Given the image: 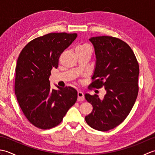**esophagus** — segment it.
<instances>
[{"label":"esophagus","instance_id":"1","mask_svg":"<svg viewBox=\"0 0 155 155\" xmlns=\"http://www.w3.org/2000/svg\"><path fill=\"white\" fill-rule=\"evenodd\" d=\"M78 98L77 99L78 101H83L84 100V94L83 92H81V91H78Z\"/></svg>","mask_w":155,"mask_h":155}]
</instances>
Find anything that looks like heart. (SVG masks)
<instances>
[{"mask_svg": "<svg viewBox=\"0 0 155 155\" xmlns=\"http://www.w3.org/2000/svg\"><path fill=\"white\" fill-rule=\"evenodd\" d=\"M78 48H88V49H91V47L87 45H81V46H78Z\"/></svg>", "mask_w": 155, "mask_h": 155, "instance_id": "obj_1", "label": "heart"}]
</instances>
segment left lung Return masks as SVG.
<instances>
[{"instance_id": "8db88e82", "label": "left lung", "mask_w": 155, "mask_h": 155, "mask_svg": "<svg viewBox=\"0 0 155 155\" xmlns=\"http://www.w3.org/2000/svg\"><path fill=\"white\" fill-rule=\"evenodd\" d=\"M96 62L91 87H104L103 99L98 95L84 94L93 105V112L85 117L94 129L107 131L123 123L137 98L139 67L135 55L126 42L119 38L102 36L89 38Z\"/></svg>"}]
</instances>
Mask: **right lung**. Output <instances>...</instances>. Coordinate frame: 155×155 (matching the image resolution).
I'll list each match as a JSON object with an SVG mask.
<instances>
[{
	"instance_id": "obj_1",
	"label": "right lung",
	"mask_w": 155,
	"mask_h": 155,
	"mask_svg": "<svg viewBox=\"0 0 155 155\" xmlns=\"http://www.w3.org/2000/svg\"><path fill=\"white\" fill-rule=\"evenodd\" d=\"M77 34L49 33L25 46L16 67L15 91L19 106L28 121L41 129H49L61 123L77 100L74 88H51L49 77L64 49Z\"/></svg>"
}]
</instances>
